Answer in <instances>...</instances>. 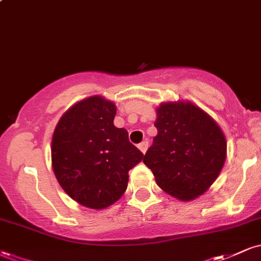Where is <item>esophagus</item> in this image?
<instances>
[{"label":"esophagus","instance_id":"obj_1","mask_svg":"<svg viewBox=\"0 0 261 261\" xmlns=\"http://www.w3.org/2000/svg\"><path fill=\"white\" fill-rule=\"evenodd\" d=\"M147 148H148V142H147V141H143V142H141L140 145H139V149H140L141 152H142L143 154L146 153Z\"/></svg>","mask_w":261,"mask_h":261}]
</instances>
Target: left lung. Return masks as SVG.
<instances>
[{
  "label": "left lung",
  "instance_id": "8db88e82",
  "mask_svg": "<svg viewBox=\"0 0 261 261\" xmlns=\"http://www.w3.org/2000/svg\"><path fill=\"white\" fill-rule=\"evenodd\" d=\"M155 113L158 133L143 163L162 190L180 201L195 200L223 168L226 136L207 113L189 100L166 101Z\"/></svg>",
  "mask_w": 261,
  "mask_h": 261
}]
</instances>
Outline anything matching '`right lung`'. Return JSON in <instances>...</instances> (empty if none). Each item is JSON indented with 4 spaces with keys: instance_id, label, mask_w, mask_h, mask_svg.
<instances>
[{
    "instance_id": "obj_1",
    "label": "right lung",
    "mask_w": 261,
    "mask_h": 261,
    "mask_svg": "<svg viewBox=\"0 0 261 261\" xmlns=\"http://www.w3.org/2000/svg\"><path fill=\"white\" fill-rule=\"evenodd\" d=\"M116 106L101 95L77 101L53 134L51 164L60 187L85 207L103 210L126 191L128 170L143 154L114 125Z\"/></svg>"
}]
</instances>
